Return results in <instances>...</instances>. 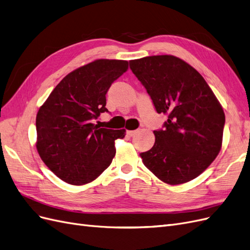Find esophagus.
Here are the masks:
<instances>
[{
    "label": "esophagus",
    "instance_id": "esophagus-1",
    "mask_svg": "<svg viewBox=\"0 0 250 250\" xmlns=\"http://www.w3.org/2000/svg\"><path fill=\"white\" fill-rule=\"evenodd\" d=\"M135 133H137V130H128V131H127V135H128V137H129V138L133 137V135H134Z\"/></svg>",
    "mask_w": 250,
    "mask_h": 250
}]
</instances>
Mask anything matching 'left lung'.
I'll use <instances>...</instances> for the list:
<instances>
[{
  "mask_svg": "<svg viewBox=\"0 0 250 250\" xmlns=\"http://www.w3.org/2000/svg\"><path fill=\"white\" fill-rule=\"evenodd\" d=\"M158 113L168 116L155 143L140 154L144 165L168 185L188 183L215 161L222 147L224 111L207 81L173 55L129 62Z\"/></svg>",
  "mask_w": 250,
  "mask_h": 250,
  "instance_id": "left-lung-1",
  "label": "left lung"
}]
</instances>
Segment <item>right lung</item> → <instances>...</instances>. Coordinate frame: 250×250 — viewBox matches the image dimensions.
I'll return each instance as SVG.
<instances>
[{
    "instance_id": "obj_1",
    "label": "right lung",
    "mask_w": 250,
    "mask_h": 250,
    "mask_svg": "<svg viewBox=\"0 0 250 250\" xmlns=\"http://www.w3.org/2000/svg\"><path fill=\"white\" fill-rule=\"evenodd\" d=\"M128 70V62L97 59L69 73L44 101L36 116V149L57 177L74 186L92 183L109 167L115 141L125 129L94 124L108 111L106 93Z\"/></svg>"
}]
</instances>
